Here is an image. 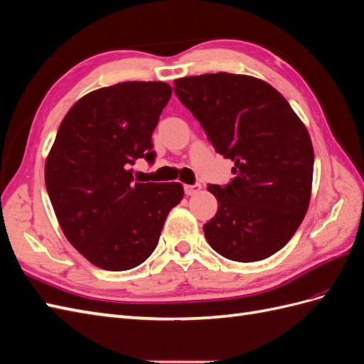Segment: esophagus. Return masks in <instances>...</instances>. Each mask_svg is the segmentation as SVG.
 I'll use <instances>...</instances> for the list:
<instances>
[{
	"instance_id": "34e87169",
	"label": "esophagus",
	"mask_w": 364,
	"mask_h": 364,
	"mask_svg": "<svg viewBox=\"0 0 364 364\" xmlns=\"http://www.w3.org/2000/svg\"><path fill=\"white\" fill-rule=\"evenodd\" d=\"M200 183H194V185H185L183 190H185V194H188V196H191V194H196L200 191Z\"/></svg>"
}]
</instances>
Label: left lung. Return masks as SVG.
<instances>
[{
    "label": "left lung",
    "instance_id": "1",
    "mask_svg": "<svg viewBox=\"0 0 364 364\" xmlns=\"http://www.w3.org/2000/svg\"><path fill=\"white\" fill-rule=\"evenodd\" d=\"M174 92L216 153L235 162L232 182L208 185L218 213L203 225L224 258L255 262L284 247L303 223L312 193L314 146L273 86L228 73L174 80Z\"/></svg>",
    "mask_w": 364,
    "mask_h": 364
}]
</instances>
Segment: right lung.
I'll list each match as a JSON object with an SVG mask.
<instances>
[{
	"mask_svg": "<svg viewBox=\"0 0 364 364\" xmlns=\"http://www.w3.org/2000/svg\"><path fill=\"white\" fill-rule=\"evenodd\" d=\"M171 97L164 82H123L92 91L68 111L44 181L68 241L103 270L134 269L151 255L177 182H134L129 165L153 162V131Z\"/></svg>",
	"mask_w": 364,
	"mask_h": 364,
	"instance_id": "obj_1",
	"label": "right lung"
}]
</instances>
